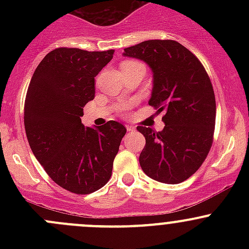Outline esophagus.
Masks as SVG:
<instances>
[{
    "instance_id": "34e87169",
    "label": "esophagus",
    "mask_w": 249,
    "mask_h": 249,
    "mask_svg": "<svg viewBox=\"0 0 249 249\" xmlns=\"http://www.w3.org/2000/svg\"><path fill=\"white\" fill-rule=\"evenodd\" d=\"M135 129H136V127L135 126H132V125H126V130L127 131H135Z\"/></svg>"
}]
</instances>
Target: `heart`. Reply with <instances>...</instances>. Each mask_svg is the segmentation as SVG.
<instances>
[{"instance_id":"1","label":"heart","mask_w":249,"mask_h":249,"mask_svg":"<svg viewBox=\"0 0 249 249\" xmlns=\"http://www.w3.org/2000/svg\"><path fill=\"white\" fill-rule=\"evenodd\" d=\"M140 62L137 61H134V60H125V61L122 62V69H124V67H127V66H134V65H139Z\"/></svg>"}]
</instances>
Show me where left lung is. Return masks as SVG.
Here are the masks:
<instances>
[{"label": "left lung", "instance_id": "left-lung-1", "mask_svg": "<svg viewBox=\"0 0 249 249\" xmlns=\"http://www.w3.org/2000/svg\"><path fill=\"white\" fill-rule=\"evenodd\" d=\"M124 56L147 62L153 71L148 104L164 112L165 127L137 126L145 137L140 165L148 177L178 184L194 175L213 142L215 97L200 60L172 39H150L125 48Z\"/></svg>", "mask_w": 249, "mask_h": 249}]
</instances>
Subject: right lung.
I'll list each match as a JSON object with an SVG mask.
<instances>
[{"label": "right lung", "mask_w": 249, "mask_h": 249, "mask_svg": "<svg viewBox=\"0 0 249 249\" xmlns=\"http://www.w3.org/2000/svg\"><path fill=\"white\" fill-rule=\"evenodd\" d=\"M113 54L57 48L39 62L27 89L24 124L32 153L56 184L74 194H90L108 182L126 134L114 120L96 129L80 120L95 97V77Z\"/></svg>", "instance_id": "1"}]
</instances>
